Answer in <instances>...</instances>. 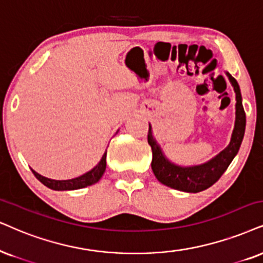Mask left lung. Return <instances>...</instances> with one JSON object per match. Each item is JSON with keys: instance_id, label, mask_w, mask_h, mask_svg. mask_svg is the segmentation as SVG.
<instances>
[{"instance_id": "obj_1", "label": "left lung", "mask_w": 263, "mask_h": 263, "mask_svg": "<svg viewBox=\"0 0 263 263\" xmlns=\"http://www.w3.org/2000/svg\"><path fill=\"white\" fill-rule=\"evenodd\" d=\"M226 75L228 76L229 82L233 86L235 92L234 128L232 132L229 144L217 155L211 158L210 160L192 166H181L175 164L162 152L160 144L153 135V128L149 124L148 143L153 152L152 170L160 183L187 193H199L205 191L220 179L223 172L227 170L229 164L235 158V155L238 154L242 138H244L247 118H245V111L242 108L240 87H239L237 80L227 71H226Z\"/></svg>"}]
</instances>
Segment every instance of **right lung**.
<instances>
[{
  "instance_id": "add662e5",
  "label": "right lung",
  "mask_w": 263,
  "mask_h": 263,
  "mask_svg": "<svg viewBox=\"0 0 263 263\" xmlns=\"http://www.w3.org/2000/svg\"><path fill=\"white\" fill-rule=\"evenodd\" d=\"M116 134H118V132H116ZM105 167H107V149H105L101 161H99L92 170H89L88 172H86V174L79 176V177L76 178L58 181V179L43 177V176L37 174V172L34 170H32V174L35 175V177L37 178L42 184H45L46 187H48L49 189H53V191H75V189H81L97 183L99 179L102 178L103 174L105 172Z\"/></svg>"
}]
</instances>
